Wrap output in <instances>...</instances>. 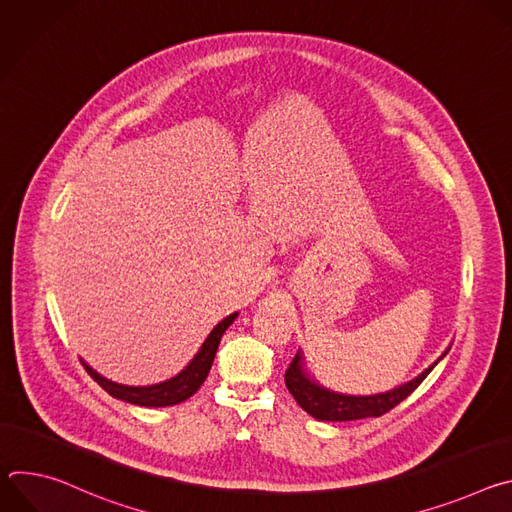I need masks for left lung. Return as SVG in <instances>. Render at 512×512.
I'll return each instance as SVG.
<instances>
[{"label": "left lung", "instance_id": "obj_1", "mask_svg": "<svg viewBox=\"0 0 512 512\" xmlns=\"http://www.w3.org/2000/svg\"><path fill=\"white\" fill-rule=\"evenodd\" d=\"M448 352H450V346L421 375L387 393L346 395V393L330 391L324 385H320L306 369L304 352L298 350V354L289 364V369L285 371V387L291 395H294V399L306 413H310L314 419H320V421H354L364 417H381L383 413L399 405L405 397H409L421 385V381L433 371L435 364L440 362Z\"/></svg>", "mask_w": 512, "mask_h": 512}]
</instances>
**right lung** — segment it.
Listing matches in <instances>:
<instances>
[{"label":"right lung","mask_w":512,"mask_h":512,"mask_svg":"<svg viewBox=\"0 0 512 512\" xmlns=\"http://www.w3.org/2000/svg\"><path fill=\"white\" fill-rule=\"evenodd\" d=\"M239 314H231L225 320L218 322L212 332L206 336V340L202 342L200 350L194 354V358L186 364V367L172 379L164 381V383H156V385H148V387H131V385H121L115 381L105 379L103 375H99L93 367L81 358V362L85 364L87 373L115 399H121L125 403L131 405H139V407H172L178 405L186 399H190L200 385L206 381L214 354L218 350V344H221V338L225 334V330L235 322Z\"/></svg>","instance_id":"add662e5"}]
</instances>
